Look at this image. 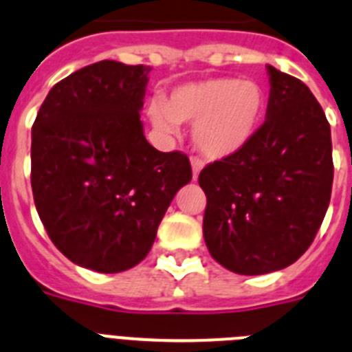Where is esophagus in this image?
<instances>
[{
	"label": "esophagus",
	"instance_id": "34e87169",
	"mask_svg": "<svg viewBox=\"0 0 352 352\" xmlns=\"http://www.w3.org/2000/svg\"><path fill=\"white\" fill-rule=\"evenodd\" d=\"M191 168H193V179H198V173H200L201 168H204V161L198 157H191Z\"/></svg>",
	"mask_w": 352,
	"mask_h": 352
}]
</instances>
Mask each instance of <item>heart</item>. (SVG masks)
Listing matches in <instances>:
<instances>
[{"instance_id": "1", "label": "heart", "mask_w": 352, "mask_h": 352, "mask_svg": "<svg viewBox=\"0 0 352 352\" xmlns=\"http://www.w3.org/2000/svg\"><path fill=\"white\" fill-rule=\"evenodd\" d=\"M265 111V91L252 79L210 78L173 88L166 102L154 100L148 118L159 133L175 134L179 122L195 124L198 151L225 159L250 145Z\"/></svg>"}]
</instances>
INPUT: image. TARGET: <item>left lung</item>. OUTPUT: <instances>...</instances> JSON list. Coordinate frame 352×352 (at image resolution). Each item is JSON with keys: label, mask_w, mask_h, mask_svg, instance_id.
Returning <instances> with one entry per match:
<instances>
[{"label": "left lung", "mask_w": 352, "mask_h": 352, "mask_svg": "<svg viewBox=\"0 0 352 352\" xmlns=\"http://www.w3.org/2000/svg\"><path fill=\"white\" fill-rule=\"evenodd\" d=\"M265 122L237 154L207 164L204 239L237 274L294 264L316 237L333 186L331 129L310 88L267 65Z\"/></svg>", "instance_id": "obj_1"}]
</instances>
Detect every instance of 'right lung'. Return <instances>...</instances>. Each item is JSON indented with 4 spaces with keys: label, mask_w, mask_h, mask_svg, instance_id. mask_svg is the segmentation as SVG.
<instances>
[{
    "label": "right lung",
    "mask_w": 352,
    "mask_h": 352,
    "mask_svg": "<svg viewBox=\"0 0 352 352\" xmlns=\"http://www.w3.org/2000/svg\"><path fill=\"white\" fill-rule=\"evenodd\" d=\"M151 67L102 60L54 85L32 129V189L47 235L70 262L122 273L151 252L188 155L146 142L140 111Z\"/></svg>",
    "instance_id": "1"
}]
</instances>
